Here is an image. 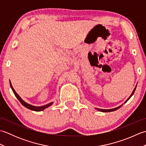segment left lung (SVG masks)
Wrapping results in <instances>:
<instances>
[{"instance_id":"obj_1","label":"left lung","mask_w":146,"mask_h":146,"mask_svg":"<svg viewBox=\"0 0 146 146\" xmlns=\"http://www.w3.org/2000/svg\"><path fill=\"white\" fill-rule=\"evenodd\" d=\"M136 87H137V85H136L135 87L134 88V90H133V92H132V93L131 94V95H130V97L127 98V100L124 102V104L126 103V102H127L130 98H131V97L133 95V94H134V92H135V89H136ZM122 105H120V106H119V107H116V108H111V109H101V108H96V109H97V110H98V111H102V112H109V111H115V110H117V109H119V108H120L121 107H122Z\"/></svg>"}]
</instances>
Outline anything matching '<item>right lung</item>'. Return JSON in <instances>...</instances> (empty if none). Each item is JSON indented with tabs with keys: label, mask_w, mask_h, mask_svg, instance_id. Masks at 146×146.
Segmentation results:
<instances>
[{
	"label": "right lung",
	"mask_w": 146,
	"mask_h": 146,
	"mask_svg": "<svg viewBox=\"0 0 146 146\" xmlns=\"http://www.w3.org/2000/svg\"><path fill=\"white\" fill-rule=\"evenodd\" d=\"M9 83H10L11 88L12 90V92H14V94L15 97H16V98L18 99L19 101L21 102V104L23 105V106L26 107L27 108H28V109H30V110H34V111H42L43 110H44L45 108L49 107V106H51V105L52 104H53V102H50V103H49L48 104L44 105H42V106H39V107H38V106H34V105H31V104H27V102H26L25 101H24L23 99H22V98L20 97V96L17 94L16 92L14 90V89L13 88V87H12V85L11 84V81H9Z\"/></svg>",
	"instance_id": "obj_1"
}]
</instances>
